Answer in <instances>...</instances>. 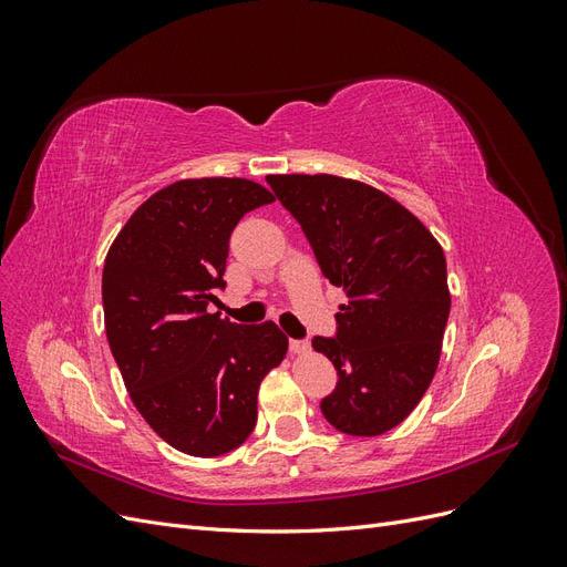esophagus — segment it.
<instances>
[{"label":"esophagus","instance_id":"1","mask_svg":"<svg viewBox=\"0 0 567 567\" xmlns=\"http://www.w3.org/2000/svg\"><path fill=\"white\" fill-rule=\"evenodd\" d=\"M288 348H290V352H307V350H310V340H307V338H290Z\"/></svg>","mask_w":567,"mask_h":567}]
</instances>
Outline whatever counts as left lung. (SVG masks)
<instances>
[{
  "label": "left lung",
  "mask_w": 567,
  "mask_h": 567,
  "mask_svg": "<svg viewBox=\"0 0 567 567\" xmlns=\"http://www.w3.org/2000/svg\"><path fill=\"white\" fill-rule=\"evenodd\" d=\"M321 274L346 288L333 336L312 346L338 383L321 414L340 433L373 437L400 425L431 385L450 319L440 244L398 200L333 175H269Z\"/></svg>",
  "instance_id": "8db88e82"
}]
</instances>
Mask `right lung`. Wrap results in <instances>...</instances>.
<instances>
[{
	"instance_id": "add662e5",
	"label": "right lung",
	"mask_w": 567,
	"mask_h": 567,
	"mask_svg": "<svg viewBox=\"0 0 567 567\" xmlns=\"http://www.w3.org/2000/svg\"><path fill=\"white\" fill-rule=\"evenodd\" d=\"M238 177L175 182L153 194L113 241L101 296L106 336L146 423L192 456L236 450L257 421V390L288 338L274 321L231 323L208 305L225 290L229 236L271 203Z\"/></svg>"
}]
</instances>
